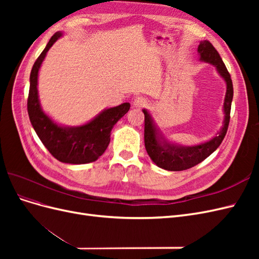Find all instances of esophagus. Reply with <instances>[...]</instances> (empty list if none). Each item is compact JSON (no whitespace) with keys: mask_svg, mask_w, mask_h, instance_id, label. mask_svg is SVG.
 <instances>
[{"mask_svg":"<svg viewBox=\"0 0 259 259\" xmlns=\"http://www.w3.org/2000/svg\"><path fill=\"white\" fill-rule=\"evenodd\" d=\"M148 105V101L144 97H136L133 101V107L134 108H143Z\"/></svg>","mask_w":259,"mask_h":259,"instance_id":"34e87169","label":"esophagus"}]
</instances>
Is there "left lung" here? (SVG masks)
Masks as SVG:
<instances>
[{
    "mask_svg": "<svg viewBox=\"0 0 259 259\" xmlns=\"http://www.w3.org/2000/svg\"><path fill=\"white\" fill-rule=\"evenodd\" d=\"M200 60L213 65L217 72L225 80L227 84V91L224 101V125L218 134L206 143L197 146H179L168 142L160 134L152 117L146 109L143 112L145 114V147L150 159L159 167L166 170H185L191 168L197 164L204 161L207 156L213 153L221 146L224 140L230 121V110L233 97V86L230 74L227 70L222 57L209 41H201L198 48Z\"/></svg>",
    "mask_w": 259,
    "mask_h": 259,
    "instance_id": "obj_1",
    "label": "left lung"
}]
</instances>
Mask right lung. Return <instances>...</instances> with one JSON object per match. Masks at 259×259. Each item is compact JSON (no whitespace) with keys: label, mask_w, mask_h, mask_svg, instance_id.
Wrapping results in <instances>:
<instances>
[{"label":"right lung","mask_w":259,"mask_h":259,"mask_svg":"<svg viewBox=\"0 0 259 259\" xmlns=\"http://www.w3.org/2000/svg\"><path fill=\"white\" fill-rule=\"evenodd\" d=\"M62 35L56 32L35 60L30 73L28 114L31 124L43 145L55 159L62 163L85 164L96 161L110 143L111 130L121 117L126 114L131 105L124 103L105 109L92 121L81 126H61L55 123L42 110L37 93V75L46 53Z\"/></svg>","instance_id":"add662e5"}]
</instances>
